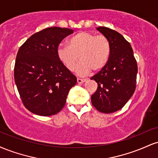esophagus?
Instances as JSON below:
<instances>
[{
  "instance_id": "1",
  "label": "esophagus",
  "mask_w": 158,
  "mask_h": 158,
  "mask_svg": "<svg viewBox=\"0 0 158 158\" xmlns=\"http://www.w3.org/2000/svg\"><path fill=\"white\" fill-rule=\"evenodd\" d=\"M85 81H86V79H80V78H78L77 79V82L79 83V84H81V83L85 82Z\"/></svg>"
}]
</instances>
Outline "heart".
Returning a JSON list of instances; mask_svg holds the SVG:
<instances>
[{"label": "heart", "mask_w": 158, "mask_h": 158, "mask_svg": "<svg viewBox=\"0 0 158 158\" xmlns=\"http://www.w3.org/2000/svg\"><path fill=\"white\" fill-rule=\"evenodd\" d=\"M111 44L105 35L90 32H78L70 37L67 45L56 48L58 59L68 70H74L78 61H81L77 71L80 75L100 71L106 66L111 56Z\"/></svg>", "instance_id": "heart-1"}]
</instances>
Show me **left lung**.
Instances as JSON below:
<instances>
[{
    "label": "left lung",
    "mask_w": 158,
    "mask_h": 158,
    "mask_svg": "<svg viewBox=\"0 0 158 158\" xmlns=\"http://www.w3.org/2000/svg\"><path fill=\"white\" fill-rule=\"evenodd\" d=\"M97 30L109 39L112 51L106 66L90 78L98 85L91 102L99 111L110 114L123 108L135 93L137 64L131 44L121 34L105 27Z\"/></svg>",
    "instance_id": "left-lung-1"
}]
</instances>
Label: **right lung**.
Returning a JSON list of instances; mask_svg holds the SVG:
<instances>
[{
  "instance_id": "1",
  "label": "right lung",
  "mask_w": 158,
  "mask_h": 158,
  "mask_svg": "<svg viewBox=\"0 0 158 158\" xmlns=\"http://www.w3.org/2000/svg\"><path fill=\"white\" fill-rule=\"evenodd\" d=\"M73 33L68 28L52 27L30 36L16 56L14 77L23 106L32 113L52 116L64 106L77 77L58 59L56 48Z\"/></svg>"
}]
</instances>
